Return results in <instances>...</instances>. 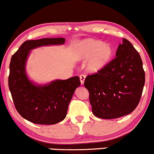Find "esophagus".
Listing matches in <instances>:
<instances>
[{
	"label": "esophagus",
	"instance_id": "34e87169",
	"mask_svg": "<svg viewBox=\"0 0 154 154\" xmlns=\"http://www.w3.org/2000/svg\"><path fill=\"white\" fill-rule=\"evenodd\" d=\"M85 79H86V75H84V74H81V75H80V80H81V84L82 85L84 83Z\"/></svg>",
	"mask_w": 154,
	"mask_h": 154
}]
</instances>
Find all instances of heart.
Returning <instances> with one entry per match:
<instances>
[{
  "mask_svg": "<svg viewBox=\"0 0 154 154\" xmlns=\"http://www.w3.org/2000/svg\"><path fill=\"white\" fill-rule=\"evenodd\" d=\"M112 56L109 44L94 40H86L79 45L78 57L80 59H88L86 68L90 72H98L107 65Z\"/></svg>",
  "mask_w": 154,
  "mask_h": 154,
  "instance_id": "heart-1",
  "label": "heart"
}]
</instances>
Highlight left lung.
Listing matches in <instances>:
<instances>
[{"label": "left lung", "mask_w": 154, "mask_h": 154, "mask_svg": "<svg viewBox=\"0 0 154 154\" xmlns=\"http://www.w3.org/2000/svg\"><path fill=\"white\" fill-rule=\"evenodd\" d=\"M145 83V72L138 51L123 39L116 58L96 73L88 75L84 86L89 91L92 111L96 117L116 119L137 107Z\"/></svg>", "instance_id": "1"}]
</instances>
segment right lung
Returning <instances> with one entry per match:
<instances>
[{
  "mask_svg": "<svg viewBox=\"0 0 154 154\" xmlns=\"http://www.w3.org/2000/svg\"><path fill=\"white\" fill-rule=\"evenodd\" d=\"M63 38L26 41L11 57L8 86L15 107L26 120L36 124L52 125L63 120L74 91L81 85L79 76L37 85L28 79L26 64L30 51L50 45L63 44Z\"/></svg>",
  "mask_w": 154,
  "mask_h": 154,
  "instance_id": "1",
  "label": "right lung"
}]
</instances>
